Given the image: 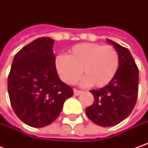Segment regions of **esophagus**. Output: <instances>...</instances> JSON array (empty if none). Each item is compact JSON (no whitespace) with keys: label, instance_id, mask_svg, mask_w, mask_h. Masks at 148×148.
Listing matches in <instances>:
<instances>
[{"label":"esophagus","instance_id":"1","mask_svg":"<svg viewBox=\"0 0 148 148\" xmlns=\"http://www.w3.org/2000/svg\"><path fill=\"white\" fill-rule=\"evenodd\" d=\"M73 91H74V95H79L82 92V90H77V89H74Z\"/></svg>","mask_w":148,"mask_h":148}]
</instances>
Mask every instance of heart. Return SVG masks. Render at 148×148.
<instances>
[{
    "instance_id": "1",
    "label": "heart",
    "mask_w": 148,
    "mask_h": 148,
    "mask_svg": "<svg viewBox=\"0 0 148 148\" xmlns=\"http://www.w3.org/2000/svg\"><path fill=\"white\" fill-rule=\"evenodd\" d=\"M119 65L117 50L110 45L84 43L71 48L68 55H58L55 66L61 79L66 84H75L83 70L84 85L101 88L116 75Z\"/></svg>"
}]
</instances>
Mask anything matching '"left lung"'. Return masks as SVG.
Masks as SVG:
<instances>
[{
    "label": "left lung",
    "mask_w": 148,
    "mask_h": 148,
    "mask_svg": "<svg viewBox=\"0 0 148 148\" xmlns=\"http://www.w3.org/2000/svg\"><path fill=\"white\" fill-rule=\"evenodd\" d=\"M116 49L119 66L116 75L105 87L91 90L94 104L87 107L86 114L95 124L114 126L131 114L138 93V68L129 50L110 39H106Z\"/></svg>",
    "instance_id": "1"
}]
</instances>
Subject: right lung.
<instances>
[{
	"instance_id": "obj_1",
	"label": "right lung",
	"mask_w": 148,
	"mask_h": 148,
	"mask_svg": "<svg viewBox=\"0 0 148 148\" xmlns=\"http://www.w3.org/2000/svg\"><path fill=\"white\" fill-rule=\"evenodd\" d=\"M54 40L41 37L15 54L8 76L11 106L21 121L43 128L58 117L65 100L73 95L55 66Z\"/></svg>"
}]
</instances>
